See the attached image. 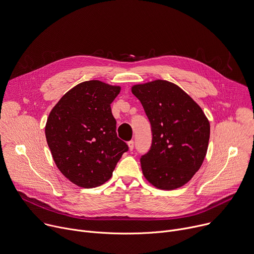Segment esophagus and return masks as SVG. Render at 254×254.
I'll return each instance as SVG.
<instances>
[{
    "mask_svg": "<svg viewBox=\"0 0 254 254\" xmlns=\"http://www.w3.org/2000/svg\"><path fill=\"white\" fill-rule=\"evenodd\" d=\"M127 145H128L129 150L132 151V150H133V147H134V142H133V141H129V142L127 143Z\"/></svg>",
    "mask_w": 254,
    "mask_h": 254,
    "instance_id": "1",
    "label": "esophagus"
}]
</instances>
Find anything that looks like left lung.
Instances as JSON below:
<instances>
[{"label":"left lung","mask_w":254,"mask_h":254,"mask_svg":"<svg viewBox=\"0 0 254 254\" xmlns=\"http://www.w3.org/2000/svg\"><path fill=\"white\" fill-rule=\"evenodd\" d=\"M151 124L152 146L142 156L146 179L171 190L187 184L200 168L210 140V123L199 105L177 85L155 80L131 87Z\"/></svg>","instance_id":"obj_1"}]
</instances>
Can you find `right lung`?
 <instances>
[{
  "label": "right lung",
  "mask_w": 254,
  "mask_h": 254,
  "mask_svg": "<svg viewBox=\"0 0 254 254\" xmlns=\"http://www.w3.org/2000/svg\"><path fill=\"white\" fill-rule=\"evenodd\" d=\"M120 92V86L86 81L67 91L49 115L45 136L55 163L80 188H96L109 180L128 150L118 137L110 107Z\"/></svg>",
  "instance_id": "obj_1"
}]
</instances>
